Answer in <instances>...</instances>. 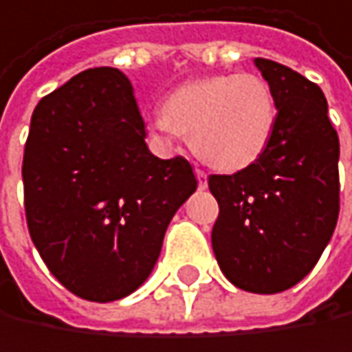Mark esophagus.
<instances>
[{
    "instance_id": "1",
    "label": "esophagus",
    "mask_w": 352,
    "mask_h": 352,
    "mask_svg": "<svg viewBox=\"0 0 352 352\" xmlns=\"http://www.w3.org/2000/svg\"><path fill=\"white\" fill-rule=\"evenodd\" d=\"M195 174H197V180H199V188H207V174H205V170L197 168Z\"/></svg>"
}]
</instances>
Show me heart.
Masks as SVG:
<instances>
[{"mask_svg":"<svg viewBox=\"0 0 352 352\" xmlns=\"http://www.w3.org/2000/svg\"><path fill=\"white\" fill-rule=\"evenodd\" d=\"M147 124L164 139L190 135L199 157L236 172L256 162L270 143L276 100L270 84L256 74L205 76L172 89L164 110Z\"/></svg>","mask_w":352,"mask_h":352,"instance_id":"1","label":"heart"}]
</instances>
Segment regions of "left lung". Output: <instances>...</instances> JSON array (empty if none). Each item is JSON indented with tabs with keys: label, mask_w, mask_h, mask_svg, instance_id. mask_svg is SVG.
<instances>
[{
	"label": "left lung",
	"mask_w": 352,
	"mask_h": 352,
	"mask_svg": "<svg viewBox=\"0 0 352 352\" xmlns=\"http://www.w3.org/2000/svg\"><path fill=\"white\" fill-rule=\"evenodd\" d=\"M254 63L274 94L276 126L256 162L209 176L219 203L211 244L236 287L280 293L316 266L334 234L340 145L322 89L276 61Z\"/></svg>",
	"instance_id": "left-lung-1"
}]
</instances>
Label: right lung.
<instances>
[{"instance_id": "add662e5", "label": "right lung", "mask_w": 352, "mask_h": 352, "mask_svg": "<svg viewBox=\"0 0 352 352\" xmlns=\"http://www.w3.org/2000/svg\"><path fill=\"white\" fill-rule=\"evenodd\" d=\"M22 180L41 258L65 289L100 303L149 276L168 223L197 190L188 160L147 149L133 88L114 67L86 69L36 104Z\"/></svg>"}]
</instances>
